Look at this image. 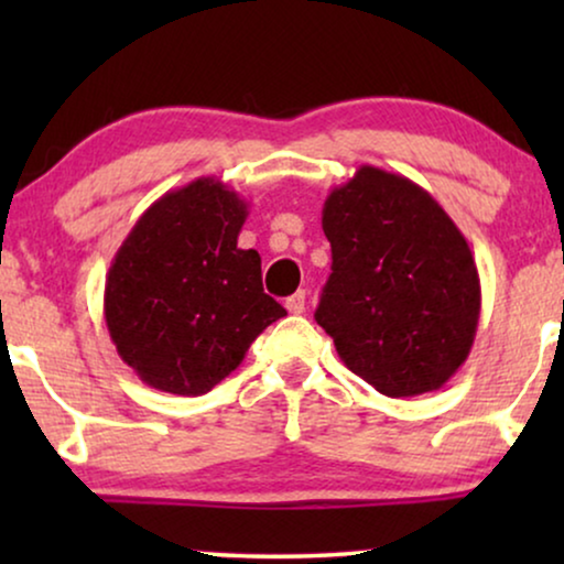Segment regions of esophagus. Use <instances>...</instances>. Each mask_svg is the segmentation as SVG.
Listing matches in <instances>:
<instances>
[{"mask_svg":"<svg viewBox=\"0 0 564 564\" xmlns=\"http://www.w3.org/2000/svg\"><path fill=\"white\" fill-rule=\"evenodd\" d=\"M284 307H288V311H290L292 315L305 313V292L297 290L295 295H290L288 300H284Z\"/></svg>","mask_w":564,"mask_h":564,"instance_id":"34e87169","label":"esophagus"}]
</instances>
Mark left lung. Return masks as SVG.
Masks as SVG:
<instances>
[{
    "mask_svg": "<svg viewBox=\"0 0 564 564\" xmlns=\"http://www.w3.org/2000/svg\"><path fill=\"white\" fill-rule=\"evenodd\" d=\"M330 276L315 321L354 375L388 398L438 390L480 321L467 238L419 184L359 166L323 205Z\"/></svg>",
    "mask_w": 564,
    "mask_h": 564,
    "instance_id": "left-lung-1",
    "label": "left lung"
}]
</instances>
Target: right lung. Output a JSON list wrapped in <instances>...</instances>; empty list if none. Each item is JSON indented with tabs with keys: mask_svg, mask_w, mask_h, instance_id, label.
Masks as SVG:
<instances>
[{
	"mask_svg": "<svg viewBox=\"0 0 564 564\" xmlns=\"http://www.w3.org/2000/svg\"><path fill=\"white\" fill-rule=\"evenodd\" d=\"M249 205L215 176L166 192L115 253L105 321L145 384L205 395L288 311L261 288V257L238 249Z\"/></svg>",
	"mask_w": 564,
	"mask_h": 564,
	"instance_id": "1",
	"label": "right lung"
}]
</instances>
